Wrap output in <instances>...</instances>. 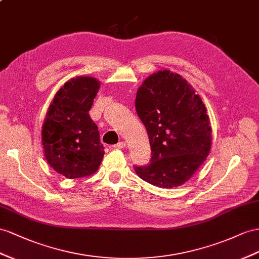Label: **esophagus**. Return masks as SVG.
Masks as SVG:
<instances>
[{
  "mask_svg": "<svg viewBox=\"0 0 259 259\" xmlns=\"http://www.w3.org/2000/svg\"><path fill=\"white\" fill-rule=\"evenodd\" d=\"M125 147V143L123 142V141H121V142H118L117 144H115L114 145V148L115 149H123Z\"/></svg>",
  "mask_w": 259,
  "mask_h": 259,
  "instance_id": "obj_1",
  "label": "esophagus"
}]
</instances>
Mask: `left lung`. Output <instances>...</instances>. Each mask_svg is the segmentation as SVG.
Here are the masks:
<instances>
[{
    "label": "left lung",
    "mask_w": 259,
    "mask_h": 259,
    "mask_svg": "<svg viewBox=\"0 0 259 259\" xmlns=\"http://www.w3.org/2000/svg\"><path fill=\"white\" fill-rule=\"evenodd\" d=\"M136 109L148 131L151 163L136 167L161 188L182 186L209 155L212 129L207 109L186 79L169 70L151 74L137 91Z\"/></svg>",
    "instance_id": "obj_1"
}]
</instances>
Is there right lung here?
Instances as JSON below:
<instances>
[{
    "instance_id": "right-lung-1",
    "label": "right lung",
    "mask_w": 259,
    "mask_h": 259,
    "mask_svg": "<svg viewBox=\"0 0 259 259\" xmlns=\"http://www.w3.org/2000/svg\"><path fill=\"white\" fill-rule=\"evenodd\" d=\"M101 82L77 75L62 85L52 99L41 128L44 155L58 174L69 180L95 174L104 157L97 125L89 111Z\"/></svg>"
}]
</instances>
